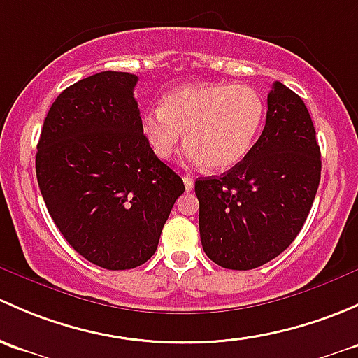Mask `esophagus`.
<instances>
[{"instance_id":"34e87169","label":"esophagus","mask_w":358,"mask_h":358,"mask_svg":"<svg viewBox=\"0 0 358 358\" xmlns=\"http://www.w3.org/2000/svg\"><path fill=\"white\" fill-rule=\"evenodd\" d=\"M182 180H184V186H186V191L193 189V187H194V179L191 178V176H184Z\"/></svg>"}]
</instances>
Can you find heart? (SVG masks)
I'll return each mask as SVG.
<instances>
[{
    "label": "heart",
    "mask_w": 358,
    "mask_h": 358,
    "mask_svg": "<svg viewBox=\"0 0 358 358\" xmlns=\"http://www.w3.org/2000/svg\"><path fill=\"white\" fill-rule=\"evenodd\" d=\"M265 117L264 98L250 86L189 84L145 112L141 129L153 153L171 160L186 139L191 164L227 171L245 160Z\"/></svg>",
    "instance_id": "heart-1"
}]
</instances>
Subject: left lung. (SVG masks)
I'll return each instance as SVG.
<instances>
[{
	"mask_svg": "<svg viewBox=\"0 0 358 358\" xmlns=\"http://www.w3.org/2000/svg\"><path fill=\"white\" fill-rule=\"evenodd\" d=\"M320 180V150L303 99L275 80L267 119L245 160L194 182L206 257L250 271L285 252L303 227Z\"/></svg>",
	"mask_w": 358,
	"mask_h": 358,
	"instance_id": "left-lung-1",
	"label": "left lung"
}]
</instances>
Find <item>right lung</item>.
I'll use <instances>...</instances> for the list:
<instances>
[{
  "mask_svg": "<svg viewBox=\"0 0 358 358\" xmlns=\"http://www.w3.org/2000/svg\"><path fill=\"white\" fill-rule=\"evenodd\" d=\"M127 72L94 73L58 94L44 119L36 176L51 219L79 255L108 271L143 265L184 193L153 153Z\"/></svg>",
  "mask_w": 358,
  "mask_h": 358,
  "instance_id": "add662e5",
  "label": "right lung"
}]
</instances>
